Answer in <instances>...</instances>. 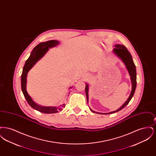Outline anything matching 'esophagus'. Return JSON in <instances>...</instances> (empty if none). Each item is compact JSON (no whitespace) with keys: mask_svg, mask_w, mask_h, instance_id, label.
Returning a JSON list of instances; mask_svg holds the SVG:
<instances>
[{"mask_svg":"<svg viewBox=\"0 0 156 156\" xmlns=\"http://www.w3.org/2000/svg\"><path fill=\"white\" fill-rule=\"evenodd\" d=\"M88 76V75L86 74V76Z\"/></svg>","mask_w":156,"mask_h":156,"instance_id":"obj_1","label":"esophagus"}]
</instances>
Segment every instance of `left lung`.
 Returning a JSON list of instances; mask_svg holds the SVG:
<instances>
[{"label": "left lung", "instance_id": "left-lung-1", "mask_svg": "<svg viewBox=\"0 0 156 156\" xmlns=\"http://www.w3.org/2000/svg\"><path fill=\"white\" fill-rule=\"evenodd\" d=\"M116 47L114 48L112 51L122 61V62L124 63L126 69L129 74V75L130 76V80L132 82V90L131 93L129 95V97L127 99L126 102L123 104L118 109L115 111L110 112L109 113H99L97 112L94 111L90 108V111L96 113H101V114H104V115H107V114H111L115 112L119 111L123 109L127 104L129 103L130 100L132 99V97H133L134 94L136 90V66L134 65L132 57L130 54V53L127 50V49L123 45L116 44L115 45ZM88 90H89V85L88 84L86 83V87H85V93H86V97H87V103L88 102L89 100V96H88Z\"/></svg>", "mask_w": 156, "mask_h": 156}]
</instances>
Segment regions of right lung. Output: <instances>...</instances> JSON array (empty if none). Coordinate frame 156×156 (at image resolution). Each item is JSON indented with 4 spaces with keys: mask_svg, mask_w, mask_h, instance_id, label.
Returning a JSON list of instances; mask_svg holds the SVG:
<instances>
[{
    "mask_svg": "<svg viewBox=\"0 0 156 156\" xmlns=\"http://www.w3.org/2000/svg\"><path fill=\"white\" fill-rule=\"evenodd\" d=\"M59 44V41L57 40H50L46 42L40 43L39 44L36 45L30 54V57L26 60L25 64L23 68L22 74L21 76V86L23 94L26 98L27 103L30 106L34 109L44 113H57L59 111L62 110L63 108H65L66 105L62 104L58 106H43L36 104L31 98L26 90L27 84V75L30 69L34 67L37 63L45 54L49 50V48L54 47ZM72 88L70 87L69 89Z\"/></svg>",
    "mask_w": 156,
    "mask_h": 156,
    "instance_id": "add662e5",
    "label": "right lung"
}]
</instances>
